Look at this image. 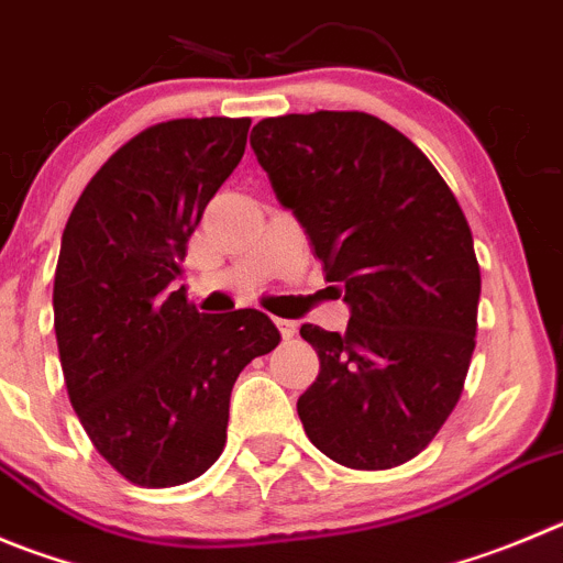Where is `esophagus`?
Wrapping results in <instances>:
<instances>
[{"instance_id":"esophagus-1","label":"esophagus","mask_w":563,"mask_h":563,"mask_svg":"<svg viewBox=\"0 0 563 563\" xmlns=\"http://www.w3.org/2000/svg\"><path fill=\"white\" fill-rule=\"evenodd\" d=\"M275 324L283 339H294V333H297V322H291V319H275Z\"/></svg>"}]
</instances>
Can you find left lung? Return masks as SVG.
Instances as JSON below:
<instances>
[{"label": "left lung", "instance_id": "left-lung-1", "mask_svg": "<svg viewBox=\"0 0 563 563\" xmlns=\"http://www.w3.org/2000/svg\"><path fill=\"white\" fill-rule=\"evenodd\" d=\"M250 144L350 306L344 333L299 328L319 355L302 428L350 470L406 464L453 413L475 350L481 266L464 210L377 115H277Z\"/></svg>", "mask_w": 563, "mask_h": 563}]
</instances>
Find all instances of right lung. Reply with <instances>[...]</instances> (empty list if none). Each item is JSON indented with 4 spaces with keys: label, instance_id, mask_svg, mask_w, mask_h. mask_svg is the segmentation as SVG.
I'll list each match as a JSON object with an SVG mask.
<instances>
[{
    "label": "right lung",
    "instance_id": "1",
    "mask_svg": "<svg viewBox=\"0 0 563 563\" xmlns=\"http://www.w3.org/2000/svg\"><path fill=\"white\" fill-rule=\"evenodd\" d=\"M250 119H172L108 157L77 199L55 269V335L88 439L135 486L213 466L230 391L280 333L266 313H199L175 288L205 205L233 175Z\"/></svg>",
    "mask_w": 563,
    "mask_h": 563
}]
</instances>
